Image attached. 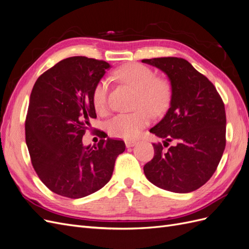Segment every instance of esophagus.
<instances>
[{
	"label": "esophagus",
	"mask_w": 249,
	"mask_h": 249,
	"mask_svg": "<svg viewBox=\"0 0 249 249\" xmlns=\"http://www.w3.org/2000/svg\"><path fill=\"white\" fill-rule=\"evenodd\" d=\"M135 144H136V141H125V146L126 147H132L134 146Z\"/></svg>",
	"instance_id": "1"
}]
</instances>
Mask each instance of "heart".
Here are the masks:
<instances>
[{
  "instance_id": "b5f03b06",
  "label": "heart",
  "mask_w": 249,
  "mask_h": 249,
  "mask_svg": "<svg viewBox=\"0 0 249 249\" xmlns=\"http://www.w3.org/2000/svg\"><path fill=\"white\" fill-rule=\"evenodd\" d=\"M114 76L138 91L135 110L130 113H119L110 118L107 131L110 136L123 139L137 137L142 129L149 124L152 114L159 115L169 107L172 95L171 83L168 79L157 77L149 66L141 63H130L120 67ZM109 82L102 79L97 82L92 92V104L97 112L108 108Z\"/></svg>"
}]
</instances>
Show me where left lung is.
I'll list each match as a JSON object with an SVG mask.
<instances>
[{
    "label": "left lung",
    "mask_w": 249,
    "mask_h": 249,
    "mask_svg": "<svg viewBox=\"0 0 249 249\" xmlns=\"http://www.w3.org/2000/svg\"><path fill=\"white\" fill-rule=\"evenodd\" d=\"M167 74L172 87L166 115L149 130L164 139L154 143V158L143 170L150 183L177 193L205 185L214 175L225 148L227 116L216 87L183 58L143 59ZM170 142L175 144L164 152Z\"/></svg>",
    "instance_id": "8db88e82"
}]
</instances>
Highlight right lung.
Instances as JSON below:
<instances>
[{
	"label": "right lung",
	"instance_id": "obj_1",
	"mask_svg": "<svg viewBox=\"0 0 249 249\" xmlns=\"http://www.w3.org/2000/svg\"><path fill=\"white\" fill-rule=\"evenodd\" d=\"M110 67L103 60L76 56L55 64L37 79L26 116V143L32 166L51 191L81 198L106 185L123 140L105 139L84 146L82 138L95 118L93 88ZM104 133V132H103Z\"/></svg>",
	"mask_w": 249,
	"mask_h": 249
}]
</instances>
